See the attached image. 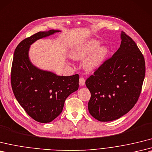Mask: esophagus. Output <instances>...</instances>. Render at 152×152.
Segmentation results:
<instances>
[{
    "label": "esophagus",
    "instance_id": "obj_1",
    "mask_svg": "<svg viewBox=\"0 0 152 152\" xmlns=\"http://www.w3.org/2000/svg\"><path fill=\"white\" fill-rule=\"evenodd\" d=\"M79 84L80 86H83L85 84H86V80H85L83 77H80L79 80Z\"/></svg>",
    "mask_w": 152,
    "mask_h": 152
}]
</instances>
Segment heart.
I'll use <instances>...</instances> for the list:
<instances>
[{"label":"heart","instance_id":"heart-1","mask_svg":"<svg viewBox=\"0 0 152 152\" xmlns=\"http://www.w3.org/2000/svg\"><path fill=\"white\" fill-rule=\"evenodd\" d=\"M100 42L90 40L80 45L71 52V57L76 60H83L88 58L84 62V68L92 71L103 64L108 54V49L105 47H100Z\"/></svg>","mask_w":152,"mask_h":152}]
</instances>
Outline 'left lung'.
Instances as JSON below:
<instances>
[{
    "label": "left lung",
    "mask_w": 152,
    "mask_h": 152,
    "mask_svg": "<svg viewBox=\"0 0 152 152\" xmlns=\"http://www.w3.org/2000/svg\"><path fill=\"white\" fill-rule=\"evenodd\" d=\"M121 38L118 50L86 82L91 94L89 112L100 122L115 121L131 110L145 76V61L135 41L124 31Z\"/></svg>",
    "instance_id": "1"
}]
</instances>
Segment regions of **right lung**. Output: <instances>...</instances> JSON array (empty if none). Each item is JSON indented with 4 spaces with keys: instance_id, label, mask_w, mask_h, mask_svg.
I'll return each mask as SVG.
<instances>
[{
    "instance_id": "1",
    "label": "right lung",
    "mask_w": 152,
    "mask_h": 152,
    "mask_svg": "<svg viewBox=\"0 0 152 152\" xmlns=\"http://www.w3.org/2000/svg\"><path fill=\"white\" fill-rule=\"evenodd\" d=\"M61 31H39L23 40L13 54L11 83L14 95L30 117L48 123L59 115L66 98L78 89L79 75L61 76L41 70L29 58L30 45L40 39Z\"/></svg>"
}]
</instances>
